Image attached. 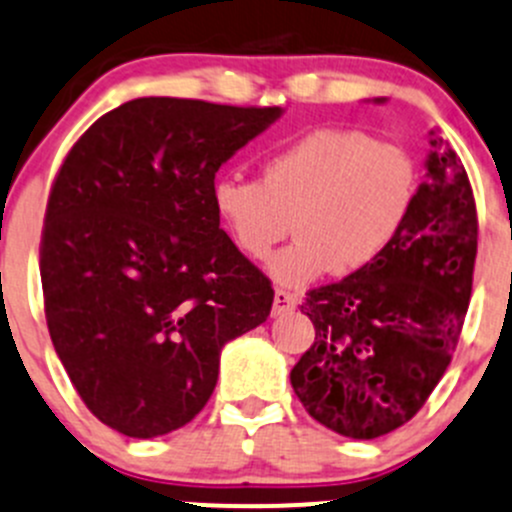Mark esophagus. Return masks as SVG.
Instances as JSON below:
<instances>
[{
  "instance_id": "1",
  "label": "esophagus",
  "mask_w": 512,
  "mask_h": 512,
  "mask_svg": "<svg viewBox=\"0 0 512 512\" xmlns=\"http://www.w3.org/2000/svg\"><path fill=\"white\" fill-rule=\"evenodd\" d=\"M297 302H300L297 292L285 290V287H277V290H275V305H272V312H275V315H285V312L295 310Z\"/></svg>"
}]
</instances>
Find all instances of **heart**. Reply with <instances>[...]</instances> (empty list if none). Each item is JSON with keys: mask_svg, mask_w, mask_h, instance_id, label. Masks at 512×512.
<instances>
[{"mask_svg": "<svg viewBox=\"0 0 512 512\" xmlns=\"http://www.w3.org/2000/svg\"><path fill=\"white\" fill-rule=\"evenodd\" d=\"M418 200V167L395 142L355 130L305 132L262 160L260 180L225 172L212 207L237 250L265 260L292 230L297 240L270 262L285 285L325 272L370 270L408 225Z\"/></svg>", "mask_w": 512, "mask_h": 512, "instance_id": "obj_1", "label": "heart"}]
</instances>
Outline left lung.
<instances>
[{"mask_svg": "<svg viewBox=\"0 0 512 512\" xmlns=\"http://www.w3.org/2000/svg\"><path fill=\"white\" fill-rule=\"evenodd\" d=\"M428 177L408 225L370 270L307 292L315 342L290 372L307 413L355 440L415 418L448 370L463 332L478 210L463 162L430 140Z\"/></svg>", "mask_w": 512, "mask_h": 512, "instance_id": "8db88e82", "label": "left lung"}]
</instances>
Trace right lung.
<instances>
[{
  "mask_svg": "<svg viewBox=\"0 0 512 512\" xmlns=\"http://www.w3.org/2000/svg\"><path fill=\"white\" fill-rule=\"evenodd\" d=\"M280 107L140 97L59 165L39 242L54 350L94 418L127 438L190 423L225 342L267 320L272 282L220 230L212 182Z\"/></svg>",
  "mask_w": 512,
  "mask_h": 512,
  "instance_id": "add662e5",
  "label": "right lung"
}]
</instances>
